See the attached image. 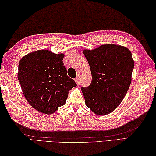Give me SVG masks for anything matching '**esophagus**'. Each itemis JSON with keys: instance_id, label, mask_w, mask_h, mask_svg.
Returning <instances> with one entry per match:
<instances>
[{"instance_id": "obj_1", "label": "esophagus", "mask_w": 156, "mask_h": 156, "mask_svg": "<svg viewBox=\"0 0 156 156\" xmlns=\"http://www.w3.org/2000/svg\"><path fill=\"white\" fill-rule=\"evenodd\" d=\"M74 80L76 82V83L77 84V85H80V79H79V78H76L74 79Z\"/></svg>"}]
</instances>
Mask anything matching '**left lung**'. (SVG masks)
<instances>
[{"instance_id":"obj_1","label":"left lung","mask_w":156,"mask_h":156,"mask_svg":"<svg viewBox=\"0 0 156 156\" xmlns=\"http://www.w3.org/2000/svg\"><path fill=\"white\" fill-rule=\"evenodd\" d=\"M90 66L91 84L82 87L85 103L95 114L111 113L120 105L131 82L134 62L129 49L123 46L102 45L84 50Z\"/></svg>"}]
</instances>
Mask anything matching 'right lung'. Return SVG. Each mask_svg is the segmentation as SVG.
<instances>
[{
  "mask_svg": "<svg viewBox=\"0 0 156 156\" xmlns=\"http://www.w3.org/2000/svg\"><path fill=\"white\" fill-rule=\"evenodd\" d=\"M64 55L38 50L22 58L18 80L26 100L39 112L51 114L66 102L68 91L77 86L64 66Z\"/></svg>",
  "mask_w": 156,
  "mask_h": 156,
  "instance_id": "add662e5",
  "label": "right lung"
}]
</instances>
